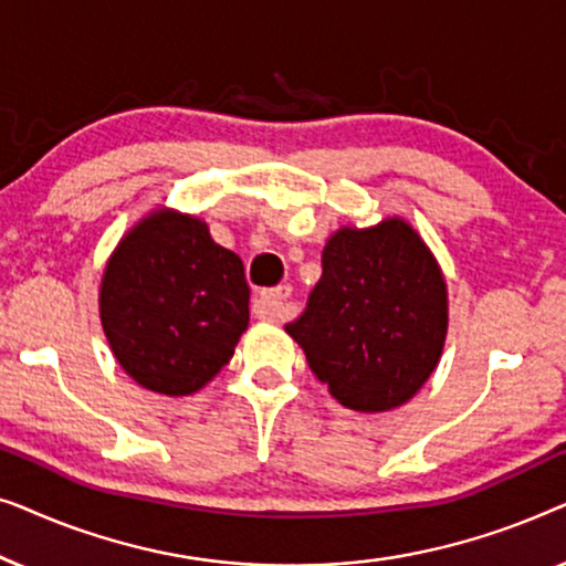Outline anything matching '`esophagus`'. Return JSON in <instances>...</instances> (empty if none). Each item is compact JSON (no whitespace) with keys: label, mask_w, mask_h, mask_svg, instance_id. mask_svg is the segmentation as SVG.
Listing matches in <instances>:
<instances>
[{"label":"esophagus","mask_w":566,"mask_h":566,"mask_svg":"<svg viewBox=\"0 0 566 566\" xmlns=\"http://www.w3.org/2000/svg\"><path fill=\"white\" fill-rule=\"evenodd\" d=\"M289 298H291L289 285H277V289L262 291L258 301H254V314H258L260 319L281 322L289 316Z\"/></svg>","instance_id":"1"}]
</instances>
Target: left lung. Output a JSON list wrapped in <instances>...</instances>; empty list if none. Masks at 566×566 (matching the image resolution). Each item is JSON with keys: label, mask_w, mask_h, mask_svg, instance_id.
I'll use <instances>...</instances> for the list:
<instances>
[{"label": "left lung", "mask_w": 566, "mask_h": 566, "mask_svg": "<svg viewBox=\"0 0 566 566\" xmlns=\"http://www.w3.org/2000/svg\"><path fill=\"white\" fill-rule=\"evenodd\" d=\"M285 332L332 397L355 412L407 405L443 355L448 285L412 223L339 227L322 252V277Z\"/></svg>", "instance_id": "left-lung-1"}]
</instances>
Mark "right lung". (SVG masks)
<instances>
[{
	"mask_svg": "<svg viewBox=\"0 0 566 566\" xmlns=\"http://www.w3.org/2000/svg\"><path fill=\"white\" fill-rule=\"evenodd\" d=\"M99 322L138 386L188 397L211 381L250 327L244 265L198 216L159 206L138 219L105 262Z\"/></svg>",
	"mask_w": 566,
	"mask_h": 566,
	"instance_id": "1",
	"label": "right lung"
}]
</instances>
